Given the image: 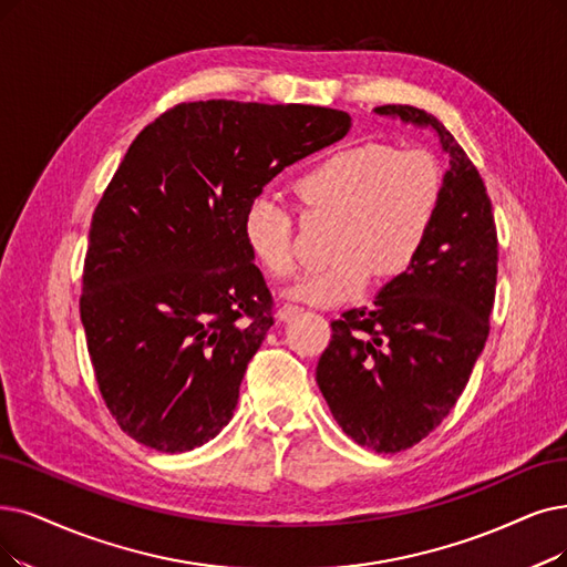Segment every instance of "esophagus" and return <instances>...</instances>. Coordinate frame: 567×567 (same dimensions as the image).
<instances>
[{"instance_id":"esophagus-1","label":"esophagus","mask_w":567,"mask_h":567,"mask_svg":"<svg viewBox=\"0 0 567 567\" xmlns=\"http://www.w3.org/2000/svg\"><path fill=\"white\" fill-rule=\"evenodd\" d=\"M302 311V307H298V305H284L279 311H277V319L279 321H290L292 316H298Z\"/></svg>"}]
</instances>
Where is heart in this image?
Instances as JSON below:
<instances>
[{
  "label": "heart",
  "mask_w": 567,
  "mask_h": 567,
  "mask_svg": "<svg viewBox=\"0 0 567 567\" xmlns=\"http://www.w3.org/2000/svg\"><path fill=\"white\" fill-rule=\"evenodd\" d=\"M296 193L307 212L337 223L332 262L300 279L290 296L337 307L358 300L372 275L393 281L412 269L437 220L444 176L427 151L365 142L321 157L296 181ZM292 225V212L271 195L254 197L241 216L248 251L277 279L296 271Z\"/></svg>",
  "instance_id": "1"
}]
</instances>
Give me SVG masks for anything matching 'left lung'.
Masks as SVG:
<instances>
[{
  "label": "left lung",
  "instance_id": "8db88e82",
  "mask_svg": "<svg viewBox=\"0 0 567 567\" xmlns=\"http://www.w3.org/2000/svg\"><path fill=\"white\" fill-rule=\"evenodd\" d=\"M374 113L437 134L449 155L442 207L412 269L383 286L372 309L344 311L330 323L316 383L351 440L398 454L454 410L484 351L497 235L477 167L433 113L406 104Z\"/></svg>",
  "mask_w": 567,
  "mask_h": 567
}]
</instances>
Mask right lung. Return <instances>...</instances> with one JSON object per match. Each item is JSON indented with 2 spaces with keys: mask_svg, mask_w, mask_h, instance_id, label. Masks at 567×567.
Instances as JSON below:
<instances>
[{
  "mask_svg": "<svg viewBox=\"0 0 567 567\" xmlns=\"http://www.w3.org/2000/svg\"><path fill=\"white\" fill-rule=\"evenodd\" d=\"M349 127L326 106L209 100L132 142L90 223L81 296L100 393L132 440L184 454L228 425L275 323L244 209Z\"/></svg>",
  "mask_w": 567,
  "mask_h": 567,
  "instance_id": "1",
  "label": "right lung"
}]
</instances>
